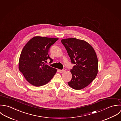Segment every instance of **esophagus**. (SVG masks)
<instances>
[{
	"mask_svg": "<svg viewBox=\"0 0 121 121\" xmlns=\"http://www.w3.org/2000/svg\"><path fill=\"white\" fill-rule=\"evenodd\" d=\"M65 71V69H63V70H59V72L60 73H64Z\"/></svg>",
	"mask_w": 121,
	"mask_h": 121,
	"instance_id": "obj_1",
	"label": "esophagus"
}]
</instances>
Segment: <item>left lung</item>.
Listing matches in <instances>:
<instances>
[{
  "instance_id": "1",
  "label": "left lung",
  "mask_w": 121,
  "mask_h": 121,
  "mask_svg": "<svg viewBox=\"0 0 121 121\" xmlns=\"http://www.w3.org/2000/svg\"><path fill=\"white\" fill-rule=\"evenodd\" d=\"M61 42L66 48L72 64V80L68 85L75 90L88 86L96 78L98 61L96 52L87 42L75 38L64 39Z\"/></svg>"
}]
</instances>
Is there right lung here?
Wrapping results in <instances>:
<instances>
[{"label": "right lung", "instance_id": "add662e5", "mask_svg": "<svg viewBox=\"0 0 121 121\" xmlns=\"http://www.w3.org/2000/svg\"><path fill=\"white\" fill-rule=\"evenodd\" d=\"M58 38L35 36L25 45L21 52L19 69L26 79L35 86H40L47 84L56 73L57 70L47 65L49 56L48 50Z\"/></svg>", "mask_w": 121, "mask_h": 121}]
</instances>
